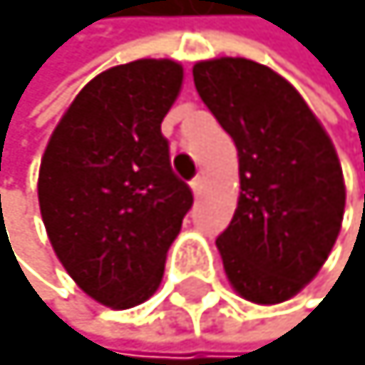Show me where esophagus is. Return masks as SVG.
<instances>
[{"instance_id":"34e87169","label":"esophagus","mask_w":365,"mask_h":365,"mask_svg":"<svg viewBox=\"0 0 365 365\" xmlns=\"http://www.w3.org/2000/svg\"><path fill=\"white\" fill-rule=\"evenodd\" d=\"M202 184H205V181H202L200 174H198V177H195V179L191 181V188H193V193H195V195H200V191H202Z\"/></svg>"}]
</instances>
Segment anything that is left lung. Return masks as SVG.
<instances>
[{
	"mask_svg": "<svg viewBox=\"0 0 365 365\" xmlns=\"http://www.w3.org/2000/svg\"><path fill=\"white\" fill-rule=\"evenodd\" d=\"M193 82L238 148V207L217 238L226 276L255 304L285 302L319 274L340 233V160L299 91L262 63L200 61Z\"/></svg>",
	"mask_w": 365,
	"mask_h": 365,
	"instance_id": "8db88e82",
	"label": "left lung"
}]
</instances>
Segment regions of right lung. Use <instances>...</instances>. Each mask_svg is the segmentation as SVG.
Here are the masks:
<instances>
[{
  "instance_id": "obj_1",
  "label": "right lung",
  "mask_w": 365,
  "mask_h": 365,
  "mask_svg": "<svg viewBox=\"0 0 365 365\" xmlns=\"http://www.w3.org/2000/svg\"><path fill=\"white\" fill-rule=\"evenodd\" d=\"M184 80L174 61L141 58L96 75L53 129L39 167V210L61 264L96 302L141 304L193 205L160 132Z\"/></svg>"
}]
</instances>
